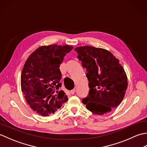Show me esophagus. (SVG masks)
<instances>
[{"label":"esophagus","mask_w":147,"mask_h":147,"mask_svg":"<svg viewBox=\"0 0 147 147\" xmlns=\"http://www.w3.org/2000/svg\"><path fill=\"white\" fill-rule=\"evenodd\" d=\"M75 92H76V90L74 88L73 90H71V92H70V93H71L72 95H73V94H74V93H75Z\"/></svg>","instance_id":"obj_1"}]
</instances>
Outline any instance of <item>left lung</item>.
<instances>
[{"label": "left lung", "mask_w": 147, "mask_h": 147, "mask_svg": "<svg viewBox=\"0 0 147 147\" xmlns=\"http://www.w3.org/2000/svg\"><path fill=\"white\" fill-rule=\"evenodd\" d=\"M86 68L89 82L88 95L82 100L93 114L103 115L121 104L127 87L126 72L111 52L91 46L74 49Z\"/></svg>", "instance_id": "left-lung-1"}]
</instances>
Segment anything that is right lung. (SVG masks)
<instances>
[{"label": "right lung", "mask_w": 147, "mask_h": 147, "mask_svg": "<svg viewBox=\"0 0 147 147\" xmlns=\"http://www.w3.org/2000/svg\"><path fill=\"white\" fill-rule=\"evenodd\" d=\"M73 47L56 44L36 49L24 63L21 76V91L27 104L42 116L54 114L68 98L62 90L59 69L64 56Z\"/></svg>", "instance_id": "obj_1"}]
</instances>
